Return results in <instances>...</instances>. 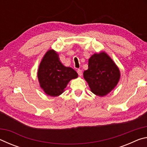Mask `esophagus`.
<instances>
[{
	"instance_id": "34e87169",
	"label": "esophagus",
	"mask_w": 147,
	"mask_h": 147,
	"mask_svg": "<svg viewBox=\"0 0 147 147\" xmlns=\"http://www.w3.org/2000/svg\"><path fill=\"white\" fill-rule=\"evenodd\" d=\"M77 73H78L79 76H82V71L81 69H78V70H77Z\"/></svg>"
}]
</instances>
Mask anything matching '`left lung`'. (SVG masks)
<instances>
[{
	"label": "left lung",
	"instance_id": "8db88e82",
	"mask_svg": "<svg viewBox=\"0 0 147 147\" xmlns=\"http://www.w3.org/2000/svg\"><path fill=\"white\" fill-rule=\"evenodd\" d=\"M84 77L94 94L104 96L117 86L120 72L115 63L105 53L94 54L89 59L88 69Z\"/></svg>",
	"mask_w": 147,
	"mask_h": 147
}]
</instances>
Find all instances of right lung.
I'll return each mask as SVG.
<instances>
[{"label": "right lung", "mask_w": 147, "mask_h": 147, "mask_svg": "<svg viewBox=\"0 0 147 147\" xmlns=\"http://www.w3.org/2000/svg\"><path fill=\"white\" fill-rule=\"evenodd\" d=\"M38 77L45 93L57 96L63 93L69 82L77 78L78 74L71 67H65L59 61L58 54L50 50L39 65Z\"/></svg>", "instance_id": "add662e5"}]
</instances>
